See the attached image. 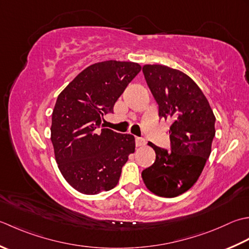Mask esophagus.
Masks as SVG:
<instances>
[{
    "mask_svg": "<svg viewBox=\"0 0 249 249\" xmlns=\"http://www.w3.org/2000/svg\"><path fill=\"white\" fill-rule=\"evenodd\" d=\"M146 144V141L143 138H135V145L136 147L144 146Z\"/></svg>",
    "mask_w": 249,
    "mask_h": 249,
    "instance_id": "34e87169",
    "label": "esophagus"
}]
</instances>
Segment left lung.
<instances>
[{
    "label": "left lung",
    "instance_id": "8db88e82",
    "mask_svg": "<svg viewBox=\"0 0 249 249\" xmlns=\"http://www.w3.org/2000/svg\"><path fill=\"white\" fill-rule=\"evenodd\" d=\"M143 73L158 103L159 117L171 121V150L149 142L156 161L142 172V177L153 194L174 197L189 190L204 169L216 118L202 90L188 75L161 64H146Z\"/></svg>",
    "mask_w": 249,
    "mask_h": 249
}]
</instances>
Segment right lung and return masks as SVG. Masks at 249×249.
<instances>
[{
  "label": "right lung",
  "instance_id": "1",
  "mask_svg": "<svg viewBox=\"0 0 249 249\" xmlns=\"http://www.w3.org/2000/svg\"><path fill=\"white\" fill-rule=\"evenodd\" d=\"M141 70L125 61L94 63L58 95L50 128L55 161L65 180L84 195L113 189L134 153V136L103 128L102 120Z\"/></svg>",
  "mask_w": 249,
  "mask_h": 249
}]
</instances>
